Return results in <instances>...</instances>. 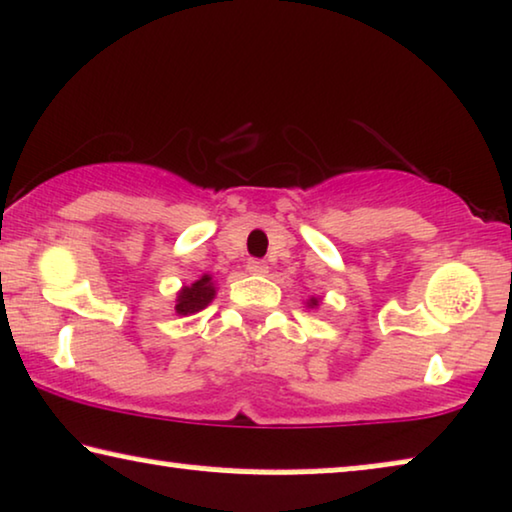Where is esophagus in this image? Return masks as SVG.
<instances>
[{
  "label": "esophagus",
  "instance_id": "esophagus-1",
  "mask_svg": "<svg viewBox=\"0 0 512 512\" xmlns=\"http://www.w3.org/2000/svg\"><path fill=\"white\" fill-rule=\"evenodd\" d=\"M247 272L249 275H265V272H268V263L258 261V258H251L247 263Z\"/></svg>",
  "mask_w": 512,
  "mask_h": 512
}]
</instances>
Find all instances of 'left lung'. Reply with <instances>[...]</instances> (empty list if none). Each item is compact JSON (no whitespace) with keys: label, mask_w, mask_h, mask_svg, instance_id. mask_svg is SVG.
I'll list each match as a JSON object with an SVG mask.
<instances>
[{"label":"left lung","mask_w":512,"mask_h":512,"mask_svg":"<svg viewBox=\"0 0 512 512\" xmlns=\"http://www.w3.org/2000/svg\"><path fill=\"white\" fill-rule=\"evenodd\" d=\"M321 305V298H310V300H307V303H305V307H307V310H317V307Z\"/></svg>","instance_id":"obj_1"}]
</instances>
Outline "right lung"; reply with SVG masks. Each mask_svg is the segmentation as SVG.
Instances as JSON below:
<instances>
[{"mask_svg":"<svg viewBox=\"0 0 512 512\" xmlns=\"http://www.w3.org/2000/svg\"><path fill=\"white\" fill-rule=\"evenodd\" d=\"M216 298V282L212 275H202L195 279L191 286H181L177 293V300H174V312L179 317H188V314H195L212 303Z\"/></svg>","mask_w":512,"mask_h":512,"instance_id":"add662e5","label":"right lung"}]
</instances>
